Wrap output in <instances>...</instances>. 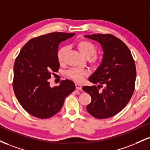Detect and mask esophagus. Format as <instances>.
<instances>
[{"label": "esophagus", "instance_id": "obj_1", "mask_svg": "<svg viewBox=\"0 0 150 150\" xmlns=\"http://www.w3.org/2000/svg\"><path fill=\"white\" fill-rule=\"evenodd\" d=\"M75 87H76V89H78V90H81V89H82V84H77V83H76V84H75Z\"/></svg>", "mask_w": 150, "mask_h": 150}]
</instances>
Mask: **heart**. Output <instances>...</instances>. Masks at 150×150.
Here are the masks:
<instances>
[{
  "label": "heart",
  "mask_w": 150,
  "mask_h": 150,
  "mask_svg": "<svg viewBox=\"0 0 150 150\" xmlns=\"http://www.w3.org/2000/svg\"><path fill=\"white\" fill-rule=\"evenodd\" d=\"M77 47L78 48L80 53L86 59L93 57L91 59V64L93 66H97L99 63V59L98 57L94 56L96 53V47L92 42L86 40H80L77 44ZM68 50L67 46H63L59 49L57 52V60L60 64H64L66 56ZM66 75L70 77L72 80L76 81V82H81L84 77L88 75V72L85 70L78 69V68H70L66 71Z\"/></svg>",
  "instance_id": "1"
}]
</instances>
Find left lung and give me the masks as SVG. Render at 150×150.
<instances>
[{
  "label": "left lung",
  "instance_id": "1",
  "mask_svg": "<svg viewBox=\"0 0 150 150\" xmlns=\"http://www.w3.org/2000/svg\"><path fill=\"white\" fill-rule=\"evenodd\" d=\"M85 37L98 42L103 50L101 64L89 78L98 85L82 87L91 97L86 110L97 119L110 118L122 110L132 96L136 77L134 59L125 43L111 34ZM103 84L106 87L99 93Z\"/></svg>",
  "mask_w": 150,
  "mask_h": 150
}]
</instances>
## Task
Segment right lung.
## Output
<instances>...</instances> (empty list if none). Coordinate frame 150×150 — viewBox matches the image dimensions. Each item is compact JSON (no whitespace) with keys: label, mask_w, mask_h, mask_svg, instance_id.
Masks as SVG:
<instances>
[{"label":"right lung","mask_w":150,"mask_h":150,"mask_svg":"<svg viewBox=\"0 0 150 150\" xmlns=\"http://www.w3.org/2000/svg\"><path fill=\"white\" fill-rule=\"evenodd\" d=\"M54 32L30 40L21 48L14 64L12 86L18 101L27 112L48 119L62 108L66 97L75 89L73 81L62 80L52 88L48 80L58 72L59 43L75 35Z\"/></svg>","instance_id":"obj_1"}]
</instances>
